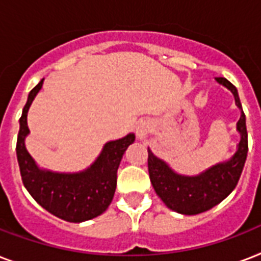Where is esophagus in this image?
<instances>
[{
    "label": "esophagus",
    "instance_id": "obj_1",
    "mask_svg": "<svg viewBox=\"0 0 261 261\" xmlns=\"http://www.w3.org/2000/svg\"><path fill=\"white\" fill-rule=\"evenodd\" d=\"M149 123L146 120H141L137 126V135H138L139 141L142 142H146L147 138H149Z\"/></svg>",
    "mask_w": 261,
    "mask_h": 261
}]
</instances>
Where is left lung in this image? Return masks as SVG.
I'll return each mask as SVG.
<instances>
[{
  "mask_svg": "<svg viewBox=\"0 0 261 261\" xmlns=\"http://www.w3.org/2000/svg\"><path fill=\"white\" fill-rule=\"evenodd\" d=\"M215 81L230 90L234 96L236 106L241 111V116L237 122L240 142L237 145V150L230 159L215 164L199 174L187 176L174 172L164 160L153 154V151L147 147L149 176L155 194L159 195L168 208L178 214H200L222 202L237 186L247 160V123L237 88L222 77L215 79Z\"/></svg>",
  "mask_w": 261,
  "mask_h": 261,
  "instance_id": "1",
  "label": "left lung"
}]
</instances>
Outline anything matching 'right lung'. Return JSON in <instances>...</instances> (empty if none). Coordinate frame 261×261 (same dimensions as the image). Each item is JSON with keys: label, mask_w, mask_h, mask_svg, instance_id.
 Listing matches in <instances>:
<instances>
[{"label": "right lung", "mask_w": 261, "mask_h": 261, "mask_svg": "<svg viewBox=\"0 0 261 261\" xmlns=\"http://www.w3.org/2000/svg\"><path fill=\"white\" fill-rule=\"evenodd\" d=\"M43 81L44 79L30 92L20 118L16 153L22 182L31 196L55 217L75 223L89 221L102 214L112 202L119 164L127 147L134 143L135 135L130 133L107 142L97 159L84 171L69 173L43 169L25 147V138L30 134L27 115Z\"/></svg>", "instance_id": "right-lung-1"}]
</instances>
